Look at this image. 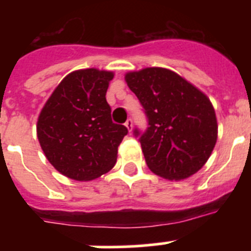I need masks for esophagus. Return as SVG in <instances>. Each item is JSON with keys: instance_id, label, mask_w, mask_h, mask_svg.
I'll return each instance as SVG.
<instances>
[{"instance_id": "obj_1", "label": "esophagus", "mask_w": 251, "mask_h": 251, "mask_svg": "<svg viewBox=\"0 0 251 251\" xmlns=\"http://www.w3.org/2000/svg\"><path fill=\"white\" fill-rule=\"evenodd\" d=\"M126 127H127V129H128V132H132V128H133V121L132 119H127V122H126Z\"/></svg>"}]
</instances>
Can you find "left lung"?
<instances>
[{
  "label": "left lung",
  "mask_w": 251,
  "mask_h": 251,
  "mask_svg": "<svg viewBox=\"0 0 251 251\" xmlns=\"http://www.w3.org/2000/svg\"><path fill=\"white\" fill-rule=\"evenodd\" d=\"M147 117L145 132L134 129L150 170L167 179H185L202 168L216 145L217 121L210 99L163 68L126 74Z\"/></svg>",
  "instance_id": "1"
}]
</instances>
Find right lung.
Here are the masks:
<instances>
[{
    "label": "right lung",
    "instance_id": "1",
    "mask_svg": "<svg viewBox=\"0 0 251 251\" xmlns=\"http://www.w3.org/2000/svg\"><path fill=\"white\" fill-rule=\"evenodd\" d=\"M114 74L98 69L70 73L48 99L37 119V138L60 174L90 181L114 167L128 133L112 121L105 94Z\"/></svg>",
    "mask_w": 251,
    "mask_h": 251
}]
</instances>
